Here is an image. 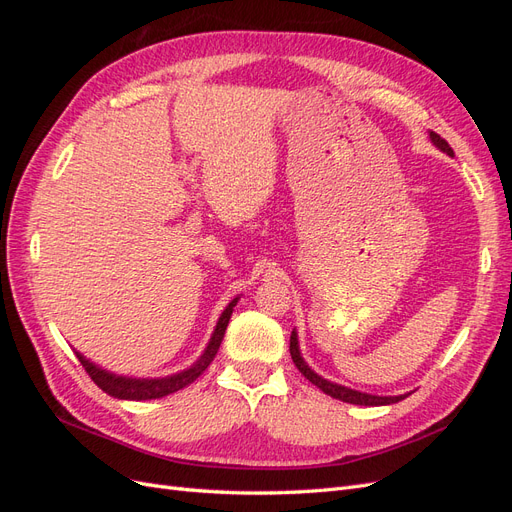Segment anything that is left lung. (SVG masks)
<instances>
[{
    "mask_svg": "<svg viewBox=\"0 0 512 512\" xmlns=\"http://www.w3.org/2000/svg\"><path fill=\"white\" fill-rule=\"evenodd\" d=\"M429 138H431V143H433V145H436L440 151H444V153H446V156H453V149H451V145H448L440 134H436V132H429ZM290 356H292L294 365H297V369L301 371V374H303L309 382L316 384L322 393L331 395L333 399L346 401V404H354V406H389V404H397V401H401V399H406V395H395V397H391V395H389V397H382V395H369V393L354 391V389H348V386H342V384H335V382L324 380L322 376H318V374H316L314 369H309V365L303 361L301 350H299L297 331H292V335H290Z\"/></svg>",
    "mask_w": 512,
    "mask_h": 512,
    "instance_id": "left-lung-1",
    "label": "left lung"
}]
</instances>
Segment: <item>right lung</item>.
<instances>
[{"label":"right lung","instance_id":"add662e5","mask_svg":"<svg viewBox=\"0 0 512 512\" xmlns=\"http://www.w3.org/2000/svg\"><path fill=\"white\" fill-rule=\"evenodd\" d=\"M239 297L232 299L226 309L222 312L218 324H215V331L209 339V344L205 348V352L200 354V359L188 367L179 371V374H173V376H166V378H128V376H117V374H111V371H106L102 367H98L96 363H91L89 359H85V356L81 352H76V359L81 361V365L85 367V371L89 374V378L94 380L100 389L104 393H108L111 397H117V399H130V401H141V399H160L164 395H170L175 391H181L183 386L192 384L203 371L211 365V361L215 359V354H218L220 350V344L224 339V333H226V327H228V320L232 316V307L237 305Z\"/></svg>","mask_w":512,"mask_h":512}]
</instances>
